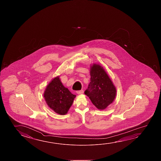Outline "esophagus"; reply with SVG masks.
<instances>
[{"label":"esophagus","mask_w":161,"mask_h":161,"mask_svg":"<svg viewBox=\"0 0 161 161\" xmlns=\"http://www.w3.org/2000/svg\"><path fill=\"white\" fill-rule=\"evenodd\" d=\"M77 94H82L84 93V90H78L76 92Z\"/></svg>","instance_id":"34e87169"}]
</instances>
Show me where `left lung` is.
<instances>
[{
    "mask_svg": "<svg viewBox=\"0 0 161 161\" xmlns=\"http://www.w3.org/2000/svg\"><path fill=\"white\" fill-rule=\"evenodd\" d=\"M90 76V82L85 94L97 109H104L114 99L116 87L103 67L98 64L91 67Z\"/></svg>",
    "mask_w": 161,
    "mask_h": 161,
    "instance_id": "obj_1",
    "label": "left lung"
}]
</instances>
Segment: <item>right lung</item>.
Masks as SVG:
<instances>
[{
	"instance_id": "right-lung-1",
	"label": "right lung",
	"mask_w": 161,
	"mask_h": 161,
	"mask_svg": "<svg viewBox=\"0 0 161 161\" xmlns=\"http://www.w3.org/2000/svg\"><path fill=\"white\" fill-rule=\"evenodd\" d=\"M44 97L48 106L55 113L64 115L71 107L76 95L64 87L57 77L47 85Z\"/></svg>"
}]
</instances>
